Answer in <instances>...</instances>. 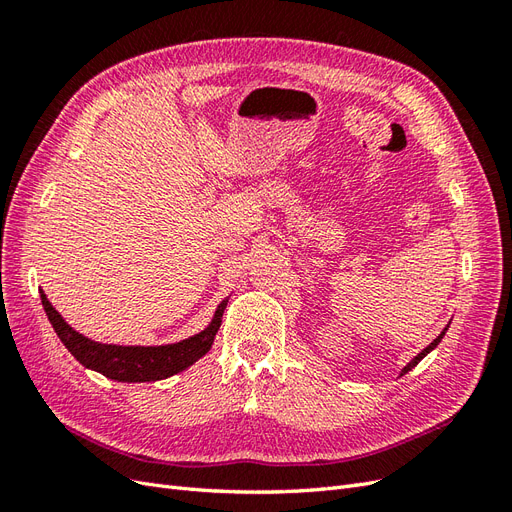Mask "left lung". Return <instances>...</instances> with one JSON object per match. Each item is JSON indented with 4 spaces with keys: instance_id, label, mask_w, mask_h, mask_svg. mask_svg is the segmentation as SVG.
I'll return each mask as SVG.
<instances>
[{
    "instance_id": "1",
    "label": "left lung",
    "mask_w": 512,
    "mask_h": 512,
    "mask_svg": "<svg viewBox=\"0 0 512 512\" xmlns=\"http://www.w3.org/2000/svg\"><path fill=\"white\" fill-rule=\"evenodd\" d=\"M446 331H448V327H444V329H442V333H440V335H438V337H436V339H433V342H431V344H429V346H427V348H423V350H421V352H418V354H416V356H414V359H412V361H410V363H408V365H406V367H404V369H401V374H399V376H406V374H408V371H410V369H414V367H416V365H418V363H421V361H423V359H425V356H427V354H429V352H431V350H433V348H436V346H438V344H440V342H442V337H444V333H446Z\"/></svg>"
}]
</instances>
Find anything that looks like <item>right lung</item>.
<instances>
[{
  "mask_svg": "<svg viewBox=\"0 0 512 512\" xmlns=\"http://www.w3.org/2000/svg\"><path fill=\"white\" fill-rule=\"evenodd\" d=\"M40 299L49 322L61 344L79 361L83 367L94 369L98 374L117 380V382H156L179 374L196 363L200 356H205L211 346L215 333H218L222 316L228 299H224L215 309L213 320L207 324L205 331H200L188 339H181L177 344L166 346H117V344H100L74 331L70 324L61 318V314L46 299L40 290Z\"/></svg>",
  "mask_w": 512,
  "mask_h": 512,
  "instance_id": "1",
  "label": "right lung"
}]
</instances>
